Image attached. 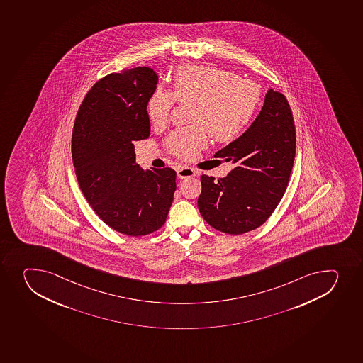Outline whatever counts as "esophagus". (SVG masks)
<instances>
[{
	"instance_id": "34e87169",
	"label": "esophagus",
	"mask_w": 363,
	"mask_h": 363,
	"mask_svg": "<svg viewBox=\"0 0 363 363\" xmlns=\"http://www.w3.org/2000/svg\"><path fill=\"white\" fill-rule=\"evenodd\" d=\"M198 172L195 169L189 168V167H181L177 169V176L179 179H188V177H193L196 175Z\"/></svg>"
}]
</instances>
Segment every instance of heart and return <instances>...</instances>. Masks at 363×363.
<instances>
[{"mask_svg": "<svg viewBox=\"0 0 363 363\" xmlns=\"http://www.w3.org/2000/svg\"><path fill=\"white\" fill-rule=\"evenodd\" d=\"M172 94L157 86L147 101V115L155 125L168 121L175 101L191 103V128L175 130L165 140L177 157H194L207 144V133L218 142L237 138L258 110L262 91L258 84L230 71L205 65L179 66L172 78Z\"/></svg>", "mask_w": 363, "mask_h": 363, "instance_id": "obj_1", "label": "heart"}]
</instances>
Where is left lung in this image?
<instances>
[{
    "label": "left lung",
    "mask_w": 363,
    "mask_h": 363,
    "mask_svg": "<svg viewBox=\"0 0 363 363\" xmlns=\"http://www.w3.org/2000/svg\"><path fill=\"white\" fill-rule=\"evenodd\" d=\"M296 155V129L284 94L269 89L251 126L214 157L235 168L223 179L202 175L198 199L202 218L227 234L262 226L286 191Z\"/></svg>",
    "instance_id": "1"
}]
</instances>
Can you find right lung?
Here are the masks:
<instances>
[{
	"instance_id": "add662e5",
	"label": "right lung",
	"mask_w": 363,
	"mask_h": 363,
	"mask_svg": "<svg viewBox=\"0 0 363 363\" xmlns=\"http://www.w3.org/2000/svg\"><path fill=\"white\" fill-rule=\"evenodd\" d=\"M157 82L149 67L104 77L87 92L73 126V164L84 196L108 227L130 237L161 228L176 191L175 170H143L136 163L133 143L150 135L147 101Z\"/></svg>"
}]
</instances>
